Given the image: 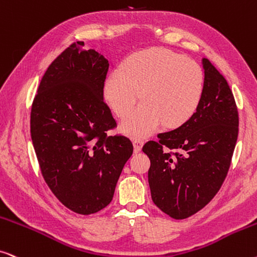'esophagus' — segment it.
I'll list each match as a JSON object with an SVG mask.
<instances>
[{
	"instance_id": "esophagus-1",
	"label": "esophagus",
	"mask_w": 257,
	"mask_h": 257,
	"mask_svg": "<svg viewBox=\"0 0 257 257\" xmlns=\"http://www.w3.org/2000/svg\"><path fill=\"white\" fill-rule=\"evenodd\" d=\"M143 144H144V142L142 141V139H133V146H135V151L136 152H139L143 148Z\"/></svg>"
}]
</instances>
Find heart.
Masks as SVG:
<instances>
[{
  "label": "heart",
  "instance_id": "obj_1",
  "mask_svg": "<svg viewBox=\"0 0 257 257\" xmlns=\"http://www.w3.org/2000/svg\"><path fill=\"white\" fill-rule=\"evenodd\" d=\"M204 74L201 66L164 48L136 53L125 60L120 72L109 74L105 96L116 115L124 118L141 99L144 104L121 125L132 137H146L162 124L177 128L194 115L201 101Z\"/></svg>",
  "mask_w": 257,
  "mask_h": 257
}]
</instances>
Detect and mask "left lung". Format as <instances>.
I'll return each instance as SVG.
<instances>
[{
  "label": "left lung",
  "mask_w": 257,
  "mask_h": 257,
  "mask_svg": "<svg viewBox=\"0 0 257 257\" xmlns=\"http://www.w3.org/2000/svg\"><path fill=\"white\" fill-rule=\"evenodd\" d=\"M204 87L194 115L143 146L149 156L152 201L175 219H184L215 197L228 175L238 136V112L226 80L203 59Z\"/></svg>",
  "instance_id": "obj_1"
}]
</instances>
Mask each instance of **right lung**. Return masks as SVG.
I'll list each match as a JSON object with an SVG mask.
<instances>
[{"label":"right lung","mask_w":257,"mask_h":257,"mask_svg":"<svg viewBox=\"0 0 257 257\" xmlns=\"http://www.w3.org/2000/svg\"><path fill=\"white\" fill-rule=\"evenodd\" d=\"M73 42L42 76L33 100L31 135L43 179L66 208L91 215L111 203L133 153L104 101L108 61Z\"/></svg>","instance_id":"right-lung-1"}]
</instances>
